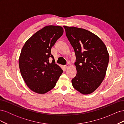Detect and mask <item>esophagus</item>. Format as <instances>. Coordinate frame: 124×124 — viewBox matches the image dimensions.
<instances>
[{
    "label": "esophagus",
    "mask_w": 124,
    "mask_h": 124,
    "mask_svg": "<svg viewBox=\"0 0 124 124\" xmlns=\"http://www.w3.org/2000/svg\"><path fill=\"white\" fill-rule=\"evenodd\" d=\"M64 67H65V68H66V69L68 68V67H69V65H68V64H67L66 66H64Z\"/></svg>",
    "instance_id": "obj_1"
}]
</instances>
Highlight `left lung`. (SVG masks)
I'll return each instance as SVG.
<instances>
[{"mask_svg": "<svg viewBox=\"0 0 124 124\" xmlns=\"http://www.w3.org/2000/svg\"><path fill=\"white\" fill-rule=\"evenodd\" d=\"M76 56L77 75L71 81L84 95L94 92L104 80L109 61L106 45L100 38L83 28L63 26Z\"/></svg>", "mask_w": 124, "mask_h": 124, "instance_id": "left-lung-1", "label": "left lung"}]
</instances>
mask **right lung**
I'll list each match as a JSON object with an SVG mask.
<instances>
[{
    "instance_id": "1",
    "label": "right lung",
    "mask_w": 124,
    "mask_h": 124,
    "mask_svg": "<svg viewBox=\"0 0 124 124\" xmlns=\"http://www.w3.org/2000/svg\"><path fill=\"white\" fill-rule=\"evenodd\" d=\"M63 32L59 26L49 25L39 30L26 41L19 57V67L26 84L32 91L44 94L53 89L63 71L51 50ZM54 59L50 63L48 58Z\"/></svg>"
}]
</instances>
